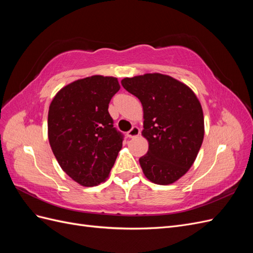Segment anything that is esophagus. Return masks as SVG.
<instances>
[{
    "mask_svg": "<svg viewBox=\"0 0 253 253\" xmlns=\"http://www.w3.org/2000/svg\"><path fill=\"white\" fill-rule=\"evenodd\" d=\"M139 134H140V129H139L138 127H137V126H133V127L127 132L126 135H127L128 138H135V137L139 136Z\"/></svg>",
    "mask_w": 253,
    "mask_h": 253,
    "instance_id": "34e87169",
    "label": "esophagus"
}]
</instances>
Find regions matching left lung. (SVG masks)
<instances>
[{"label":"left lung","mask_w":253,"mask_h":253,"mask_svg":"<svg viewBox=\"0 0 253 253\" xmlns=\"http://www.w3.org/2000/svg\"><path fill=\"white\" fill-rule=\"evenodd\" d=\"M143 108L142 135L149 151L139 158L149 180L169 185L193 165L204 139V114L197 97L170 76L145 74L121 80Z\"/></svg>","instance_id":"8db88e82"}]
</instances>
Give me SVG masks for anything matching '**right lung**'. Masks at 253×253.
I'll use <instances>...</instances> for the list:
<instances>
[{"label": "right lung", "mask_w": 253, "mask_h": 253, "mask_svg": "<svg viewBox=\"0 0 253 253\" xmlns=\"http://www.w3.org/2000/svg\"><path fill=\"white\" fill-rule=\"evenodd\" d=\"M117 78L91 76L59 90L48 111V139L62 170L84 187L104 181L122 148L124 134L109 113Z\"/></svg>", "instance_id": "obj_1"}]
</instances>
